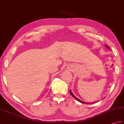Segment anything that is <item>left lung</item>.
I'll return each instance as SVG.
<instances>
[{"mask_svg": "<svg viewBox=\"0 0 124 124\" xmlns=\"http://www.w3.org/2000/svg\"><path fill=\"white\" fill-rule=\"evenodd\" d=\"M107 47H108V48H109L108 47V46H107ZM70 93H71V94L72 95V96H73L74 98H75L76 99H77V100H78V101H79V102H81V103H83V104H88V103H86V102H84V101H81V100H79V99H78V98H77L76 97H75V96H74V94H73V93H72V92H71V91H70Z\"/></svg>", "mask_w": 124, "mask_h": 124, "instance_id": "obj_1", "label": "left lung"}]
</instances>
